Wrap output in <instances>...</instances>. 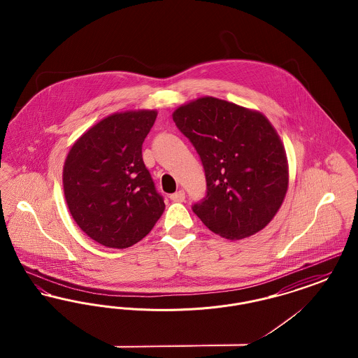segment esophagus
<instances>
[{"label": "esophagus", "mask_w": 358, "mask_h": 358, "mask_svg": "<svg viewBox=\"0 0 358 358\" xmlns=\"http://www.w3.org/2000/svg\"><path fill=\"white\" fill-rule=\"evenodd\" d=\"M171 200L174 201V203H182L185 200V192L184 190H178V192L173 193V194H171Z\"/></svg>", "instance_id": "34e87169"}]
</instances>
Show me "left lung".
Masks as SVG:
<instances>
[{"label":"left lung","mask_w":358,"mask_h":358,"mask_svg":"<svg viewBox=\"0 0 358 358\" xmlns=\"http://www.w3.org/2000/svg\"><path fill=\"white\" fill-rule=\"evenodd\" d=\"M173 120L204 166L206 196L192 206L193 212L229 240L263 229L289 187L286 150L270 120L213 96L180 106Z\"/></svg>","instance_id":"left-lung-1"}]
</instances>
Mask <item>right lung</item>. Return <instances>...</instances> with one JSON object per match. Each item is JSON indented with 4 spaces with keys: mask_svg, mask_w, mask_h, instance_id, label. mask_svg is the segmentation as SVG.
Segmentation results:
<instances>
[{
    "mask_svg": "<svg viewBox=\"0 0 358 358\" xmlns=\"http://www.w3.org/2000/svg\"><path fill=\"white\" fill-rule=\"evenodd\" d=\"M155 118V110L108 115L87 130L66 158L63 187L71 216L104 247H131L164 213V199L142 159V143Z\"/></svg>",
    "mask_w": 358,
    "mask_h": 358,
    "instance_id": "obj_1",
    "label": "right lung"
}]
</instances>
